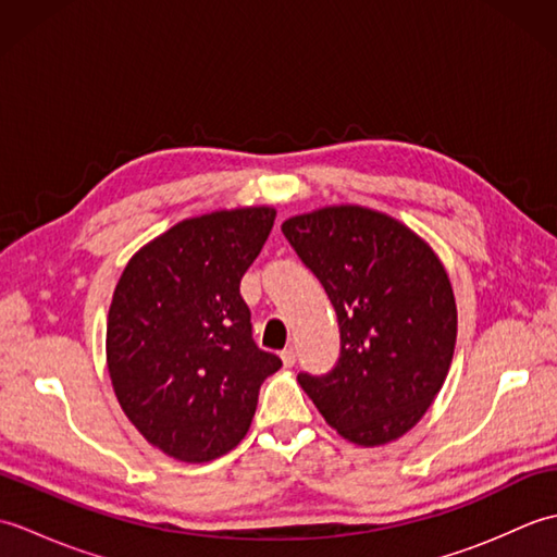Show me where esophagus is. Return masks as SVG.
I'll list each match as a JSON object with an SVG mask.
<instances>
[{
  "instance_id": "34e87169",
  "label": "esophagus",
  "mask_w": 557,
  "mask_h": 557,
  "mask_svg": "<svg viewBox=\"0 0 557 557\" xmlns=\"http://www.w3.org/2000/svg\"><path fill=\"white\" fill-rule=\"evenodd\" d=\"M280 357H282V363H285V366H294V363H297V349L289 345L287 349H282Z\"/></svg>"
}]
</instances>
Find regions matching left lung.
I'll list each match as a JSON object with an SVG mask.
<instances>
[{
    "mask_svg": "<svg viewBox=\"0 0 557 557\" xmlns=\"http://www.w3.org/2000/svg\"><path fill=\"white\" fill-rule=\"evenodd\" d=\"M282 234L321 282L339 325V357L299 383L357 445L405 435L453 361L457 306L441 260L397 220L359 206L292 218Z\"/></svg>",
    "mask_w": 557,
    "mask_h": 557,
    "instance_id": "1",
    "label": "left lung"
}]
</instances>
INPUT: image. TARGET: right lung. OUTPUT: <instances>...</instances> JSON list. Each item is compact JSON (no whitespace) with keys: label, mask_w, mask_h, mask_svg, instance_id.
Listing matches in <instances>:
<instances>
[{"label":"right lung","mask_w":557,"mask_h":557,"mask_svg":"<svg viewBox=\"0 0 557 557\" xmlns=\"http://www.w3.org/2000/svg\"><path fill=\"white\" fill-rule=\"evenodd\" d=\"M272 222V208L184 220L140 248L114 289V393L128 421L170 457L210 461L239 445L260 383L282 366L258 349L239 294Z\"/></svg>","instance_id":"1"}]
</instances>
